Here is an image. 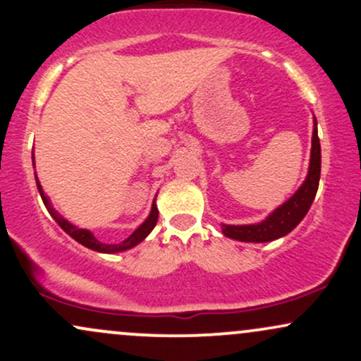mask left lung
I'll return each instance as SVG.
<instances>
[{"instance_id":"1","label":"left lung","mask_w":361,"mask_h":361,"mask_svg":"<svg viewBox=\"0 0 361 361\" xmlns=\"http://www.w3.org/2000/svg\"><path fill=\"white\" fill-rule=\"evenodd\" d=\"M319 178H321V144H319L317 137V122L314 118L309 173L304 183L297 190V193L292 198H288L283 205L279 207L271 215H268L263 222L251 224V226H226V224H222L224 235L244 243H268L288 234L293 227L299 226V222L309 212L314 197L317 193Z\"/></svg>"}]
</instances>
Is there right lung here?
Instances as JSON below:
<instances>
[{
    "mask_svg": "<svg viewBox=\"0 0 361 361\" xmlns=\"http://www.w3.org/2000/svg\"><path fill=\"white\" fill-rule=\"evenodd\" d=\"M37 188H39L40 192V197H42L45 207H47L49 214L52 215L54 221H56L62 229L66 231L69 235H71L73 239H76L78 243L82 244V246L90 247V250L93 251H100V252H118V251H126V250H130V247H134L135 244H139L140 241H144V239L147 238V234L151 233L152 229H154L156 222H157V217H159V212H157V207H156V202L152 204V209H151V214H149V217L146 219V222L142 224V226L137 227V229L134 231L126 241H122L120 244H105V243H100L97 238H94L93 234L90 233V231L86 229H78V227H74L73 224H69L66 219H62L59 214L54 210V207L51 205V202H49V198L45 197L44 192H42V186H40L39 180H37Z\"/></svg>",
    "mask_w": 361,
    "mask_h": 361,
    "instance_id": "right-lung-1",
    "label": "right lung"
}]
</instances>
